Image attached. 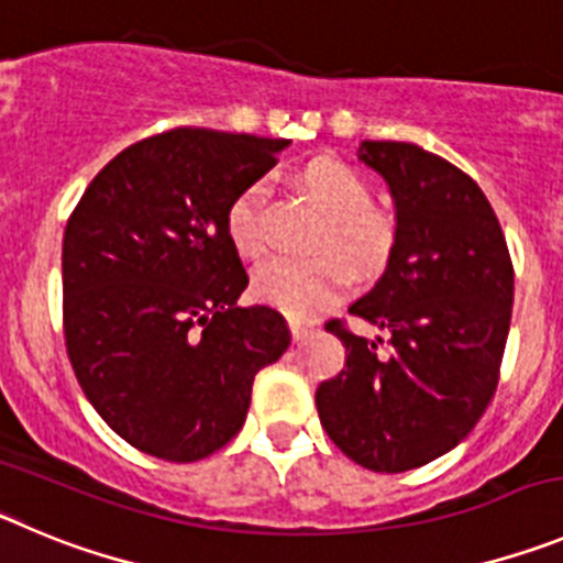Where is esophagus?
<instances>
[{
    "instance_id": "34e87169",
    "label": "esophagus",
    "mask_w": 563,
    "mask_h": 563,
    "mask_svg": "<svg viewBox=\"0 0 563 563\" xmlns=\"http://www.w3.org/2000/svg\"><path fill=\"white\" fill-rule=\"evenodd\" d=\"M290 332H292V340H296V343H301V340H307L309 334H312V327H309V323H301V321H290Z\"/></svg>"
}]
</instances>
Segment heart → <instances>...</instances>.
I'll return each instance as SVG.
<instances>
[{
	"label": "heart",
	"instance_id": "1",
	"mask_svg": "<svg viewBox=\"0 0 563 563\" xmlns=\"http://www.w3.org/2000/svg\"><path fill=\"white\" fill-rule=\"evenodd\" d=\"M303 192L327 211L329 225L323 231V251L312 260H290L276 256L254 273V292L271 307L292 318H316L327 307L349 292L354 285L353 260L360 271L371 273L388 262L394 251L396 229L385 211L371 203L368 184L349 164L338 158H312L298 173ZM262 203L265 189L251 184L242 189L225 209V234L236 254L256 260L265 251V229H262ZM345 253L350 256H342Z\"/></svg>",
	"mask_w": 563,
	"mask_h": 563
}]
</instances>
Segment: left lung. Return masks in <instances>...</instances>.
<instances>
[{
	"label": "left lung",
	"mask_w": 563,
	"mask_h": 563,
	"mask_svg": "<svg viewBox=\"0 0 563 563\" xmlns=\"http://www.w3.org/2000/svg\"><path fill=\"white\" fill-rule=\"evenodd\" d=\"M396 206L388 267L349 312L388 334L340 321L345 365L318 385L327 435L371 472H407L455 450L497 390L514 307V265L483 189L410 142H363Z\"/></svg>",
	"instance_id": "obj_1"
}]
</instances>
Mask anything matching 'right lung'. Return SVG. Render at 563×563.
<instances>
[{
	"instance_id": "add662e5",
	"label": "right lung",
	"mask_w": 563,
	"mask_h": 563,
	"mask_svg": "<svg viewBox=\"0 0 563 563\" xmlns=\"http://www.w3.org/2000/svg\"><path fill=\"white\" fill-rule=\"evenodd\" d=\"M287 139L175 128L131 144L82 192L64 234V338L102 421L173 463L209 457L245 424L251 385L290 345L247 287L225 209Z\"/></svg>"
}]
</instances>
